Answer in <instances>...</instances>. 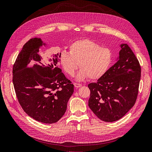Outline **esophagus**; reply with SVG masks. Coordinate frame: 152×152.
Wrapping results in <instances>:
<instances>
[{"instance_id":"34e87169","label":"esophagus","mask_w":152,"mask_h":152,"mask_svg":"<svg viewBox=\"0 0 152 152\" xmlns=\"http://www.w3.org/2000/svg\"><path fill=\"white\" fill-rule=\"evenodd\" d=\"M74 87H75V88H79V87H82V85L81 84H80V83H74Z\"/></svg>"}]
</instances>
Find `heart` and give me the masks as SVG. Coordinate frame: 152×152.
Masks as SVG:
<instances>
[{
    "label": "heart",
    "instance_id": "heart-1",
    "mask_svg": "<svg viewBox=\"0 0 152 152\" xmlns=\"http://www.w3.org/2000/svg\"><path fill=\"white\" fill-rule=\"evenodd\" d=\"M60 62L64 71L72 77L80 65L82 69L77 75L78 81L88 77L96 80L104 76L110 68L112 52L110 48L103 47L92 40H78L70 44V52H61Z\"/></svg>",
    "mask_w": 152,
    "mask_h": 152
}]
</instances>
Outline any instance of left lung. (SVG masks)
I'll use <instances>...</instances> for the list:
<instances>
[{"label": "left lung", "instance_id": "1", "mask_svg": "<svg viewBox=\"0 0 152 152\" xmlns=\"http://www.w3.org/2000/svg\"><path fill=\"white\" fill-rule=\"evenodd\" d=\"M117 62L96 83L88 85V106L106 122L117 121L134 105L138 95L141 67L129 46L120 45Z\"/></svg>", "mask_w": 152, "mask_h": 152}]
</instances>
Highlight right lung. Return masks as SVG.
I'll return each mask as SVG.
<instances>
[{
    "instance_id": "1",
    "label": "right lung",
    "mask_w": 152,
    "mask_h": 152,
    "mask_svg": "<svg viewBox=\"0 0 152 152\" xmlns=\"http://www.w3.org/2000/svg\"><path fill=\"white\" fill-rule=\"evenodd\" d=\"M43 45L47 44L35 37L23 46L13 66V83L18 101L28 116L53 124L64 115L74 85L57 65L61 53L44 59L39 54Z\"/></svg>"
}]
</instances>
